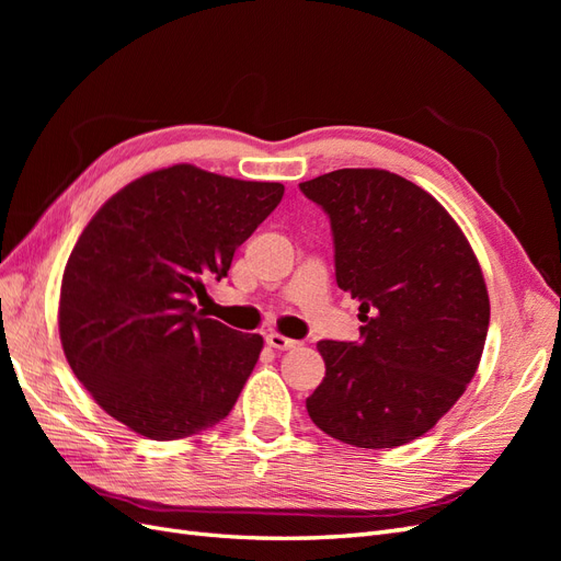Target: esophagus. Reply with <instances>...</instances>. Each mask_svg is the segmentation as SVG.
<instances>
[{
    "label": "esophagus",
    "instance_id": "obj_1",
    "mask_svg": "<svg viewBox=\"0 0 561 561\" xmlns=\"http://www.w3.org/2000/svg\"><path fill=\"white\" fill-rule=\"evenodd\" d=\"M266 344H268L271 348H276V351H290V348H297V346H299V342H295V339H287V336L278 334V332L266 334Z\"/></svg>",
    "mask_w": 561,
    "mask_h": 561
}]
</instances>
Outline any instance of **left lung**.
I'll list each match as a JSON object with an SVG mask.
<instances>
[{"label": "left lung", "mask_w": 561, "mask_h": 561, "mask_svg": "<svg viewBox=\"0 0 561 561\" xmlns=\"http://www.w3.org/2000/svg\"><path fill=\"white\" fill-rule=\"evenodd\" d=\"M325 210L336 285L360 301V342L322 339L325 379L311 421L363 449L428 433L478 371L489 295L451 215L414 182L379 168H342L301 182Z\"/></svg>", "instance_id": "8db88e82"}]
</instances>
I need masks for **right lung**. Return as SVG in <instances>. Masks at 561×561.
<instances>
[{"mask_svg": "<svg viewBox=\"0 0 561 561\" xmlns=\"http://www.w3.org/2000/svg\"><path fill=\"white\" fill-rule=\"evenodd\" d=\"M283 192L178 163L93 215L65 266L58 325L67 363L110 416L180 439L231 412L264 339L206 318L194 297L227 276Z\"/></svg>", "mask_w": 561, "mask_h": 561, "instance_id": "obj_1", "label": "right lung"}]
</instances>
